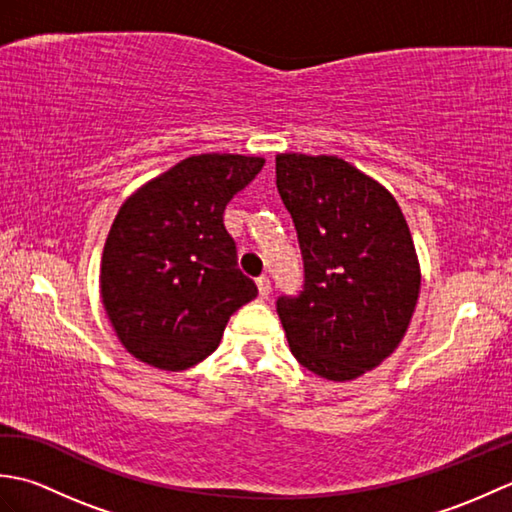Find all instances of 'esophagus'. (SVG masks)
Here are the masks:
<instances>
[{"label":"esophagus","instance_id":"obj_1","mask_svg":"<svg viewBox=\"0 0 512 512\" xmlns=\"http://www.w3.org/2000/svg\"><path fill=\"white\" fill-rule=\"evenodd\" d=\"M257 290H259V297L268 299V295H270V279L266 275H262V277L257 279Z\"/></svg>","mask_w":512,"mask_h":512}]
</instances>
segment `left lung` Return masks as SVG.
I'll list each match as a JSON object with an SVG mask.
<instances>
[{
	"label": "left lung",
	"instance_id": "obj_1",
	"mask_svg": "<svg viewBox=\"0 0 512 512\" xmlns=\"http://www.w3.org/2000/svg\"><path fill=\"white\" fill-rule=\"evenodd\" d=\"M277 189L306 268L299 297H279L292 356L347 383L378 367L405 336L420 262L394 195L339 156L279 154Z\"/></svg>",
	"mask_w": 512,
	"mask_h": 512
}]
</instances>
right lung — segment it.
Listing matches in <instances>:
<instances>
[{"label":"right lung","instance_id":"add662e5","mask_svg":"<svg viewBox=\"0 0 512 512\" xmlns=\"http://www.w3.org/2000/svg\"><path fill=\"white\" fill-rule=\"evenodd\" d=\"M264 158L200 154L136 189L118 209L101 257V299L125 350L180 372L220 345L231 314L257 297L237 268L224 209Z\"/></svg>","mask_w":512,"mask_h":512}]
</instances>
